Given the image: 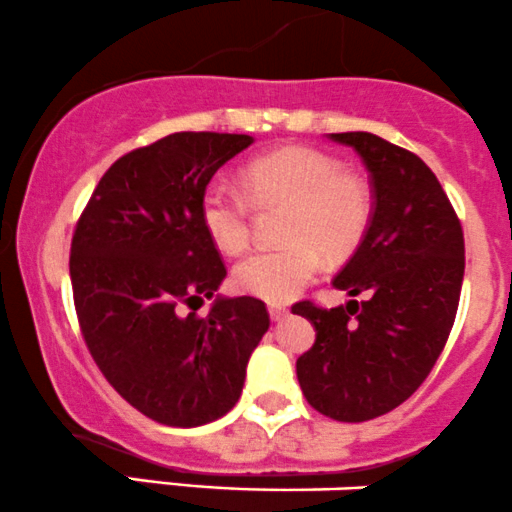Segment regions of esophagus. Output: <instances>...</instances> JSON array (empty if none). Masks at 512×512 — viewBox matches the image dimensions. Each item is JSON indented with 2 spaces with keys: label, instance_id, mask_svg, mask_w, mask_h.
Masks as SVG:
<instances>
[{
  "label": "esophagus",
  "instance_id": "1",
  "mask_svg": "<svg viewBox=\"0 0 512 512\" xmlns=\"http://www.w3.org/2000/svg\"><path fill=\"white\" fill-rule=\"evenodd\" d=\"M268 314H270V318H273V321H280V318L287 316V306L268 304Z\"/></svg>",
  "mask_w": 512,
  "mask_h": 512
}]
</instances>
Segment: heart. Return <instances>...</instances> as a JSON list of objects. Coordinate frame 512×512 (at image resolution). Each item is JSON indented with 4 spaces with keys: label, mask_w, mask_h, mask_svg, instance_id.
Wrapping results in <instances>:
<instances>
[{
    "label": "heart",
    "mask_w": 512,
    "mask_h": 512,
    "mask_svg": "<svg viewBox=\"0 0 512 512\" xmlns=\"http://www.w3.org/2000/svg\"><path fill=\"white\" fill-rule=\"evenodd\" d=\"M246 196L256 206H287L285 244L249 254L234 268V287L266 302H287L316 278L321 255L345 258L362 242L371 220L369 186L342 170L333 155L290 146L251 160L242 170ZM210 242L225 254L249 244V203L222 184H210L198 203Z\"/></svg>",
    "instance_id": "b5f03b06"
}]
</instances>
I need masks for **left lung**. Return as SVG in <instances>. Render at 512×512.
I'll return each mask as SVG.
<instances>
[{
  "label": "left lung",
  "instance_id": "left-lung-1",
  "mask_svg": "<svg viewBox=\"0 0 512 512\" xmlns=\"http://www.w3.org/2000/svg\"><path fill=\"white\" fill-rule=\"evenodd\" d=\"M357 150L374 186V213L333 285L345 306H292L316 342L297 359L309 405L338 422H366L402 405L434 369L458 314L465 239L426 162L369 131L328 134Z\"/></svg>",
  "mask_w": 512,
  "mask_h": 512
}]
</instances>
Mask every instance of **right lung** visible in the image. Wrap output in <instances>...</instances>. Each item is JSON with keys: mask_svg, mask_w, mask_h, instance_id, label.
I'll list each match as a JSON object with an SVG mask.
<instances>
[{"mask_svg": "<svg viewBox=\"0 0 512 512\" xmlns=\"http://www.w3.org/2000/svg\"><path fill=\"white\" fill-rule=\"evenodd\" d=\"M251 143L179 131L131 150L76 225L69 273L88 350L112 388L160 424L189 429L230 412L270 326L261 299L215 294L227 270L198 213L213 174ZM203 298L214 304L196 317Z\"/></svg>", "mask_w": 512, "mask_h": 512, "instance_id": "obj_1", "label": "right lung"}]
</instances>
